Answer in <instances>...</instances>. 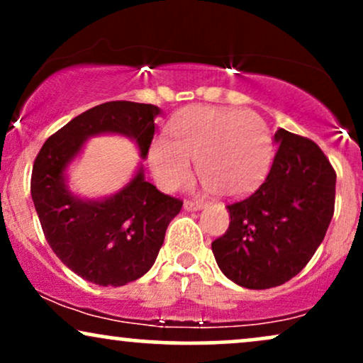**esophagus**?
Listing matches in <instances>:
<instances>
[{"instance_id":"esophagus-1","label":"esophagus","mask_w":363,"mask_h":363,"mask_svg":"<svg viewBox=\"0 0 363 363\" xmlns=\"http://www.w3.org/2000/svg\"><path fill=\"white\" fill-rule=\"evenodd\" d=\"M201 206H203V201H199V199H186L184 201L186 210H199Z\"/></svg>"}]
</instances>
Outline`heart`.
I'll use <instances>...</instances> for the list:
<instances>
[{
  "instance_id": "heart-1",
  "label": "heart",
  "mask_w": 363,
  "mask_h": 363,
  "mask_svg": "<svg viewBox=\"0 0 363 363\" xmlns=\"http://www.w3.org/2000/svg\"><path fill=\"white\" fill-rule=\"evenodd\" d=\"M169 133L170 141L160 138L150 148V167L165 189L191 177L189 160L206 189L222 198L251 193L272 167V131L254 112L193 107L172 121Z\"/></svg>"
}]
</instances>
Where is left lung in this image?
Wrapping results in <instances>:
<instances>
[{
  "label": "left lung",
  "instance_id": "1",
  "mask_svg": "<svg viewBox=\"0 0 363 363\" xmlns=\"http://www.w3.org/2000/svg\"><path fill=\"white\" fill-rule=\"evenodd\" d=\"M264 182L228 203L227 232L211 242L216 264L237 285L264 290L306 268L335 213L336 172L314 141L278 129Z\"/></svg>",
  "mask_w": 363,
  "mask_h": 363
}]
</instances>
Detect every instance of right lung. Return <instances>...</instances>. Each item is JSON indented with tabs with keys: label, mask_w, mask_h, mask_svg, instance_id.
<instances>
[{
	"label": "right lung",
	"mask_w": 363,
	"mask_h": 363,
	"mask_svg": "<svg viewBox=\"0 0 363 363\" xmlns=\"http://www.w3.org/2000/svg\"><path fill=\"white\" fill-rule=\"evenodd\" d=\"M158 112L152 104H101L49 136L35 157L30 193L45 240L73 273L95 285L121 286L143 277L155 262L182 199L158 191L140 169L112 198L82 201L65 187V169L85 138L99 133L131 136L147 157Z\"/></svg>",
	"instance_id": "1"
}]
</instances>
